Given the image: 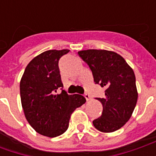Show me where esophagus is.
Returning <instances> with one entry per match:
<instances>
[{"label":"esophagus","mask_w":156,"mask_h":156,"mask_svg":"<svg viewBox=\"0 0 156 156\" xmlns=\"http://www.w3.org/2000/svg\"><path fill=\"white\" fill-rule=\"evenodd\" d=\"M85 97V98H86V100L87 101H88V100H90V96H89V94H84V95H83Z\"/></svg>","instance_id":"obj_1"}]
</instances>
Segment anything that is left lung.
Masks as SVG:
<instances>
[{
  "label": "left lung",
  "mask_w": 156,
  "mask_h": 156,
  "mask_svg": "<svg viewBox=\"0 0 156 156\" xmlns=\"http://www.w3.org/2000/svg\"><path fill=\"white\" fill-rule=\"evenodd\" d=\"M78 53L91 69L95 83L105 88V97L97 98L103 105V113L93 124L104 133L118 130L130 119L137 103L133 69L115 51L88 49Z\"/></svg>",
  "instance_id": "left-lung-1"
}]
</instances>
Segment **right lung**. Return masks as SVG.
Wrapping results in <instances>:
<instances>
[{
	"mask_svg": "<svg viewBox=\"0 0 156 156\" xmlns=\"http://www.w3.org/2000/svg\"><path fill=\"white\" fill-rule=\"evenodd\" d=\"M69 50H48L32 59L20 82V94L24 115L38 134L57 137L68 129L73 112L86 102L80 94L68 95L63 87L58 61Z\"/></svg>",
	"mask_w": 156,
	"mask_h": 156,
	"instance_id": "obj_1",
	"label": "right lung"
}]
</instances>
